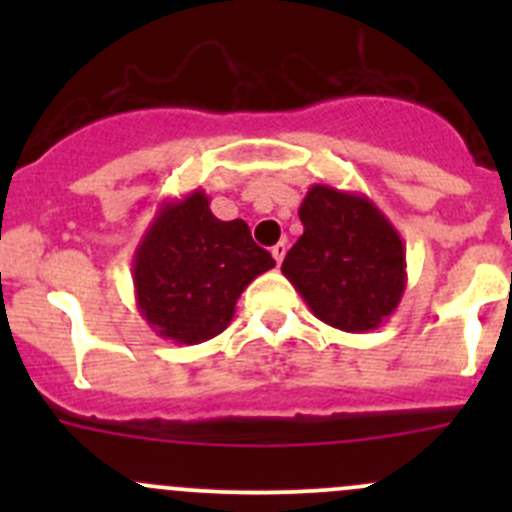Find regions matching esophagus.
<instances>
[{
	"label": "esophagus",
	"instance_id": "obj_1",
	"mask_svg": "<svg viewBox=\"0 0 512 512\" xmlns=\"http://www.w3.org/2000/svg\"><path fill=\"white\" fill-rule=\"evenodd\" d=\"M285 255H287V242L282 240V242H277L275 247H272V257H275L277 265H282V260H285Z\"/></svg>",
	"mask_w": 512,
	"mask_h": 512
}]
</instances>
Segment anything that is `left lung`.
I'll return each instance as SVG.
<instances>
[{"label": "left lung", "mask_w": 512, "mask_h": 512, "mask_svg": "<svg viewBox=\"0 0 512 512\" xmlns=\"http://www.w3.org/2000/svg\"><path fill=\"white\" fill-rule=\"evenodd\" d=\"M304 232L282 275L324 324L371 332L396 312L406 289V247L366 195L314 183L299 205Z\"/></svg>", "instance_id": "obj_1"}]
</instances>
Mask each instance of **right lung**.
<instances>
[{"instance_id":"add662e5","label":"right lung","mask_w":512,"mask_h":512,"mask_svg":"<svg viewBox=\"0 0 512 512\" xmlns=\"http://www.w3.org/2000/svg\"><path fill=\"white\" fill-rule=\"evenodd\" d=\"M275 260L255 245L245 220H218L205 190L158 208L133 255V287L141 317L158 337L200 344L235 317L245 287Z\"/></svg>"}]
</instances>
